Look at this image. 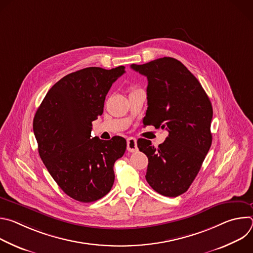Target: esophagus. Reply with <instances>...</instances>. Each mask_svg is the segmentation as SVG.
Returning a JSON list of instances; mask_svg holds the SVG:
<instances>
[{"instance_id":"esophagus-1","label":"esophagus","mask_w":253,"mask_h":253,"mask_svg":"<svg viewBox=\"0 0 253 253\" xmlns=\"http://www.w3.org/2000/svg\"><path fill=\"white\" fill-rule=\"evenodd\" d=\"M127 150L129 152H135L138 150L137 140L134 137H129L127 139Z\"/></svg>"}]
</instances>
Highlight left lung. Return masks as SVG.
<instances>
[{"instance_id": "1", "label": "left lung", "mask_w": 253, "mask_h": 253, "mask_svg": "<svg viewBox=\"0 0 253 253\" xmlns=\"http://www.w3.org/2000/svg\"><path fill=\"white\" fill-rule=\"evenodd\" d=\"M131 68L148 80L144 125L168 131L157 148L150 140L137 141L139 150L148 157L146 180L159 194L179 196L190 187L211 146V102L195 76L174 58Z\"/></svg>"}]
</instances>
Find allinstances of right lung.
<instances>
[{
  "mask_svg": "<svg viewBox=\"0 0 253 253\" xmlns=\"http://www.w3.org/2000/svg\"><path fill=\"white\" fill-rule=\"evenodd\" d=\"M125 67H89L68 74L47 93L33 121L41 159L59 187L71 198L93 202L113 186L114 163L126 140L91 138L92 122L102 115L112 84Z\"/></svg>",
  "mask_w": 253,
  "mask_h": 253,
  "instance_id": "add662e5",
  "label": "right lung"
}]
</instances>
